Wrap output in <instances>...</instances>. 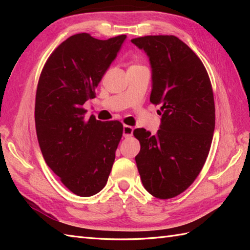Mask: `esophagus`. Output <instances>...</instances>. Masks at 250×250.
<instances>
[{
  "instance_id": "esophagus-1",
  "label": "esophagus",
  "mask_w": 250,
  "mask_h": 250,
  "mask_svg": "<svg viewBox=\"0 0 250 250\" xmlns=\"http://www.w3.org/2000/svg\"><path fill=\"white\" fill-rule=\"evenodd\" d=\"M133 128L130 125H124V136L125 137V139H129V137H131L132 135H133Z\"/></svg>"
}]
</instances>
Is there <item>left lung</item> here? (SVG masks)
<instances>
[{"instance_id":"left-lung-1","label":"left lung","mask_w":250,"mask_h":250,"mask_svg":"<svg viewBox=\"0 0 250 250\" xmlns=\"http://www.w3.org/2000/svg\"><path fill=\"white\" fill-rule=\"evenodd\" d=\"M149 58L150 102L160 105V129L152 135L135 129V157L144 188L171 199L194 182L206 161L215 130V103L208 74L200 58L174 35L131 40Z\"/></svg>"}]
</instances>
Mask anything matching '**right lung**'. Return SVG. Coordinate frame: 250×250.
Instances as JSON below:
<instances>
[{
    "instance_id": "add662e5",
    "label": "right lung",
    "mask_w": 250,
    "mask_h": 250,
    "mask_svg": "<svg viewBox=\"0 0 250 250\" xmlns=\"http://www.w3.org/2000/svg\"><path fill=\"white\" fill-rule=\"evenodd\" d=\"M125 35L106 41L72 35L57 47L41 73L35 98V128L51 171L79 196L102 190L115 161L124 126L119 121L84 120L83 105L95 97Z\"/></svg>"
}]
</instances>
